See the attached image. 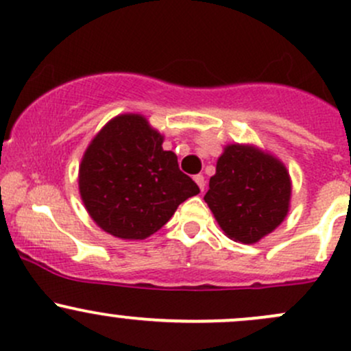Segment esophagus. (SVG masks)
Segmentation results:
<instances>
[{
    "instance_id": "obj_1",
    "label": "esophagus",
    "mask_w": 351,
    "mask_h": 351,
    "mask_svg": "<svg viewBox=\"0 0 351 351\" xmlns=\"http://www.w3.org/2000/svg\"><path fill=\"white\" fill-rule=\"evenodd\" d=\"M194 180H195V184H197V186H199V189H201V191L206 189V179H204V176H201V174L195 176Z\"/></svg>"
}]
</instances>
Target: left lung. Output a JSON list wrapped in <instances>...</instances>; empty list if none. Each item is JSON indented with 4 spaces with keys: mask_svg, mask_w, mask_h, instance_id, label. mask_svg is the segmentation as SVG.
I'll return each mask as SVG.
<instances>
[{
    "mask_svg": "<svg viewBox=\"0 0 351 351\" xmlns=\"http://www.w3.org/2000/svg\"><path fill=\"white\" fill-rule=\"evenodd\" d=\"M204 201L229 239L254 244L285 221L291 177L273 154L252 144L224 147Z\"/></svg>",
    "mask_w": 351,
    "mask_h": 351,
    "instance_id": "left-lung-1",
    "label": "left lung"
}]
</instances>
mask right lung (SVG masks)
<instances>
[{"label": "right lung", "instance_id": "obj_1", "mask_svg": "<svg viewBox=\"0 0 351 351\" xmlns=\"http://www.w3.org/2000/svg\"><path fill=\"white\" fill-rule=\"evenodd\" d=\"M164 135L141 114H120L92 138L78 169V191L93 222L119 239L157 232L180 202L199 194L180 172Z\"/></svg>", "mask_w": 351, "mask_h": 351}]
</instances>
